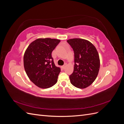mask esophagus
Masks as SVG:
<instances>
[{
    "instance_id": "34e87169",
    "label": "esophagus",
    "mask_w": 124,
    "mask_h": 124,
    "mask_svg": "<svg viewBox=\"0 0 124 124\" xmlns=\"http://www.w3.org/2000/svg\"><path fill=\"white\" fill-rule=\"evenodd\" d=\"M66 66H67V64L66 63H65V64L63 65V66H62V69H64L65 68H66Z\"/></svg>"
}]
</instances>
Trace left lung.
Wrapping results in <instances>:
<instances>
[{"label": "left lung", "mask_w": 124, "mask_h": 124, "mask_svg": "<svg viewBox=\"0 0 124 124\" xmlns=\"http://www.w3.org/2000/svg\"><path fill=\"white\" fill-rule=\"evenodd\" d=\"M74 54L73 72L69 76L71 83L78 88L91 85L98 76L100 59L96 48L89 41L80 38L67 41Z\"/></svg>", "instance_id": "8db88e82"}]
</instances>
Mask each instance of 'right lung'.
Returning a JSON list of instances; mask_svg holds the SVG:
<instances>
[{"label": "right lung", "instance_id": "right-lung-1", "mask_svg": "<svg viewBox=\"0 0 124 124\" xmlns=\"http://www.w3.org/2000/svg\"><path fill=\"white\" fill-rule=\"evenodd\" d=\"M60 42L59 39L38 38L25 52V72L29 80L40 88H50L57 83L61 69L55 66L51 54Z\"/></svg>", "mask_w": 124, "mask_h": 124}]
</instances>
